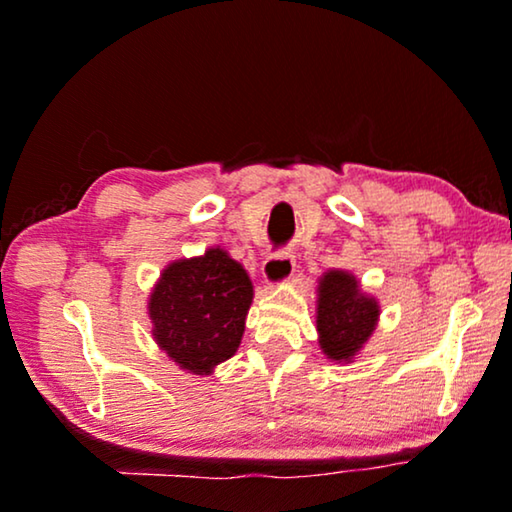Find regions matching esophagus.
Listing matches in <instances>:
<instances>
[{"label": "esophagus", "instance_id": "esophagus-1", "mask_svg": "<svg viewBox=\"0 0 512 512\" xmlns=\"http://www.w3.org/2000/svg\"><path fill=\"white\" fill-rule=\"evenodd\" d=\"M293 272H296V258H293V254H289V251L268 256V261H265L263 268H261V275L265 279V284H270V286L289 282Z\"/></svg>", "mask_w": 512, "mask_h": 512}]
</instances>
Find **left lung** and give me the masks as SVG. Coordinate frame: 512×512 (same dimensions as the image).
<instances>
[{"label":"left lung","instance_id":"obj_1","mask_svg":"<svg viewBox=\"0 0 512 512\" xmlns=\"http://www.w3.org/2000/svg\"><path fill=\"white\" fill-rule=\"evenodd\" d=\"M317 331L326 359L349 363L366 345L377 326L380 305L361 293L352 272L328 270L319 279Z\"/></svg>","mask_w":512,"mask_h":512}]
</instances>
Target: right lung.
I'll return each instance as SVG.
<instances>
[{"instance_id": "add662e5", "label": "right lung", "mask_w": 512, "mask_h": 512, "mask_svg": "<svg viewBox=\"0 0 512 512\" xmlns=\"http://www.w3.org/2000/svg\"><path fill=\"white\" fill-rule=\"evenodd\" d=\"M254 286L247 270L223 249L179 258L153 286V340L181 370L209 375L242 342Z\"/></svg>"}]
</instances>
